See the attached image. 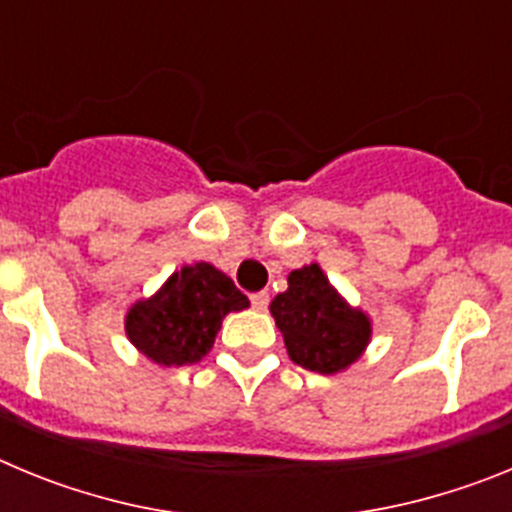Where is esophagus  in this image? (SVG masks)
<instances>
[{
    "instance_id": "34e87169",
    "label": "esophagus",
    "mask_w": 512,
    "mask_h": 512,
    "mask_svg": "<svg viewBox=\"0 0 512 512\" xmlns=\"http://www.w3.org/2000/svg\"><path fill=\"white\" fill-rule=\"evenodd\" d=\"M251 305L253 310L264 312L269 307V292H256V295H251Z\"/></svg>"
}]
</instances>
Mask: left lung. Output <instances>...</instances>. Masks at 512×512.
<instances>
[{
	"label": "left lung",
	"instance_id": "left-lung-1",
	"mask_svg": "<svg viewBox=\"0 0 512 512\" xmlns=\"http://www.w3.org/2000/svg\"><path fill=\"white\" fill-rule=\"evenodd\" d=\"M287 282V292L274 297L269 310L282 330L289 359L318 374L348 369L369 346V315L348 305L318 264L295 269Z\"/></svg>",
	"mask_w": 512,
	"mask_h": 512
}]
</instances>
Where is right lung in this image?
Returning <instances> with one entry per match:
<instances>
[{"label": "right lung", "instance_id": "right-lung-1", "mask_svg": "<svg viewBox=\"0 0 512 512\" xmlns=\"http://www.w3.org/2000/svg\"><path fill=\"white\" fill-rule=\"evenodd\" d=\"M248 297L212 264L182 266L148 300L125 315V333L140 354L161 366L197 364L215 343L228 312L246 310Z\"/></svg>", "mask_w": 512, "mask_h": 512}]
</instances>
